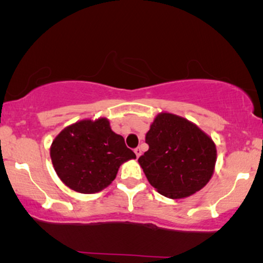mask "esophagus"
Here are the masks:
<instances>
[{"mask_svg": "<svg viewBox=\"0 0 263 263\" xmlns=\"http://www.w3.org/2000/svg\"><path fill=\"white\" fill-rule=\"evenodd\" d=\"M134 152H135V154H136V157H140L141 156V153H142V151H141V148H140V147H138V148H135L134 149Z\"/></svg>", "mask_w": 263, "mask_h": 263, "instance_id": "esophagus-1", "label": "esophagus"}]
</instances>
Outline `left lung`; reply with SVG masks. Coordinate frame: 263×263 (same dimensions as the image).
I'll use <instances>...</instances> for the list:
<instances>
[{
    "label": "left lung",
    "mask_w": 263,
    "mask_h": 263,
    "mask_svg": "<svg viewBox=\"0 0 263 263\" xmlns=\"http://www.w3.org/2000/svg\"><path fill=\"white\" fill-rule=\"evenodd\" d=\"M149 148L139 158L149 184L168 199H184L210 182L217 147L210 135L184 117L160 112L146 133Z\"/></svg>",
    "instance_id": "left-lung-1"
}]
</instances>
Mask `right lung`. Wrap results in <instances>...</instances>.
I'll list each match as a JSON object with an SVG mask.
<instances>
[{
	"label": "right lung",
	"instance_id": "obj_1",
	"mask_svg": "<svg viewBox=\"0 0 263 263\" xmlns=\"http://www.w3.org/2000/svg\"><path fill=\"white\" fill-rule=\"evenodd\" d=\"M50 157L61 181L81 194L102 192L116 178L122 164L136 158L105 117L68 125L53 139Z\"/></svg>",
	"mask_w": 263,
	"mask_h": 263
}]
</instances>
